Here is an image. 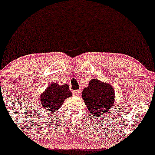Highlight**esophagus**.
Wrapping results in <instances>:
<instances>
[{
	"label": "esophagus",
	"instance_id": "esophagus-1",
	"mask_svg": "<svg viewBox=\"0 0 155 155\" xmlns=\"http://www.w3.org/2000/svg\"><path fill=\"white\" fill-rule=\"evenodd\" d=\"M72 93L74 96H79L80 93H81V90H74L72 91Z\"/></svg>",
	"mask_w": 155,
	"mask_h": 155
}]
</instances>
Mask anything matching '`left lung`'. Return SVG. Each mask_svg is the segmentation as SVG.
Listing matches in <instances>:
<instances>
[{
  "mask_svg": "<svg viewBox=\"0 0 155 155\" xmlns=\"http://www.w3.org/2000/svg\"><path fill=\"white\" fill-rule=\"evenodd\" d=\"M82 98L91 115L100 117L112 109L115 94L110 84L91 79L88 87L83 89Z\"/></svg>",
  "mask_w": 155,
  "mask_h": 155,
  "instance_id": "1",
  "label": "left lung"
}]
</instances>
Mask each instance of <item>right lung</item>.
Instances as JSON below:
<instances>
[{
    "mask_svg": "<svg viewBox=\"0 0 155 155\" xmlns=\"http://www.w3.org/2000/svg\"><path fill=\"white\" fill-rule=\"evenodd\" d=\"M71 95L72 94L67 84L61 86L58 83H53L42 92L40 96V101L41 106L47 111L48 114H54L63 106L65 100Z\"/></svg>",
    "mask_w": 155,
    "mask_h": 155,
    "instance_id": "right-lung-1",
    "label": "right lung"
}]
</instances>
